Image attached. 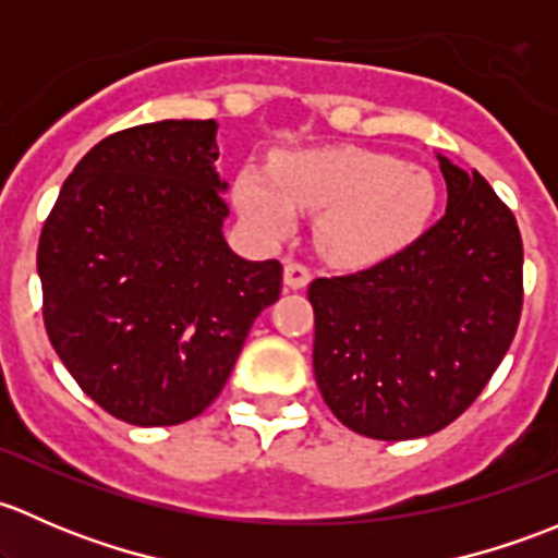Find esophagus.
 I'll list each match as a JSON object with an SVG mask.
<instances>
[{"label": "esophagus", "mask_w": 558, "mask_h": 558, "mask_svg": "<svg viewBox=\"0 0 558 558\" xmlns=\"http://www.w3.org/2000/svg\"><path fill=\"white\" fill-rule=\"evenodd\" d=\"M311 278H313V272L305 267V264H300V262H289V264H286V269H283L286 289H291V291L305 289V286L311 283Z\"/></svg>", "instance_id": "esophagus-1"}]
</instances>
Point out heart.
<instances>
[{
	"label": "heart",
	"instance_id": "1",
	"mask_svg": "<svg viewBox=\"0 0 558 558\" xmlns=\"http://www.w3.org/2000/svg\"><path fill=\"white\" fill-rule=\"evenodd\" d=\"M240 213L264 238H286L296 210L320 213L318 243L348 267L384 262L429 223L437 185L429 170L388 154L335 145L247 165L234 180Z\"/></svg>",
	"mask_w": 558,
	"mask_h": 558
}]
</instances>
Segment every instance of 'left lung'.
<instances>
[{"instance_id": "8db88e82", "label": "left lung", "mask_w": 558, "mask_h": 558, "mask_svg": "<svg viewBox=\"0 0 558 558\" xmlns=\"http://www.w3.org/2000/svg\"><path fill=\"white\" fill-rule=\"evenodd\" d=\"M446 216L375 267L315 278L313 369L331 413L373 440L435 435L508 353L523 307V243L481 172L440 156Z\"/></svg>"}]
</instances>
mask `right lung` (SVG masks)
<instances>
[{
	"instance_id": "1",
	"label": "right lung",
	"mask_w": 558,
	"mask_h": 558,
	"mask_svg": "<svg viewBox=\"0 0 558 558\" xmlns=\"http://www.w3.org/2000/svg\"><path fill=\"white\" fill-rule=\"evenodd\" d=\"M216 121H159L94 145L61 185L37 245L43 320L99 408L134 426L196 418L232 375L278 258L221 234Z\"/></svg>"
}]
</instances>
